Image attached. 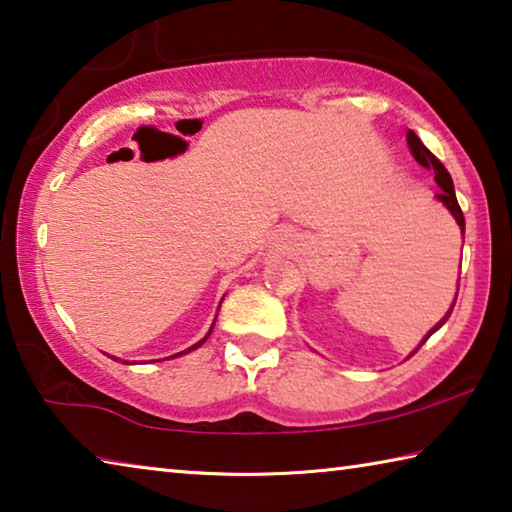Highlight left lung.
I'll return each mask as SVG.
<instances>
[{
  "instance_id": "8db88e82",
  "label": "left lung",
  "mask_w": 512,
  "mask_h": 512,
  "mask_svg": "<svg viewBox=\"0 0 512 512\" xmlns=\"http://www.w3.org/2000/svg\"><path fill=\"white\" fill-rule=\"evenodd\" d=\"M406 142H409V149H411V153H413V158L418 160L422 167H427V169H431L433 173H436V183H438V187H440V192L436 194V198L440 203H443L447 210H449V214L454 216L456 219V223H458V228H461V232H463V237H465V219H463V212H461V205H458V201H456V192H454V183H452V176H449V171L443 167V162H440L436 155H433L427 146H424L422 142H420V137L415 135L413 131H409L406 133ZM458 296V293H456ZM454 305H456V298H454V302H452V307H449V311L447 314L438 320L436 325H433L429 332H427V336H424V339L420 341V345L418 348H415L411 354H415L418 352L422 345H424V341L429 339V336L433 334V332H438L440 327H443L445 323H447V318L452 316V309H454Z\"/></svg>"
}]
</instances>
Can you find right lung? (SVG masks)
Instances as JSON below:
<instances>
[{"instance_id": "right-lung-1", "label": "right lung", "mask_w": 512, "mask_h": 512, "mask_svg": "<svg viewBox=\"0 0 512 512\" xmlns=\"http://www.w3.org/2000/svg\"><path fill=\"white\" fill-rule=\"evenodd\" d=\"M221 307V305H219ZM212 329H214V323H212V327H210V332H207L205 336H203V339L201 341H198V343H194L192 345V348H187V350H183V352H178V354H173V357H180V354H187V352H192V350H196V348H201V345L207 341V336H210L212 334ZM112 359H115L117 361V357H112ZM124 363H128V361H124Z\"/></svg>"}]
</instances>
